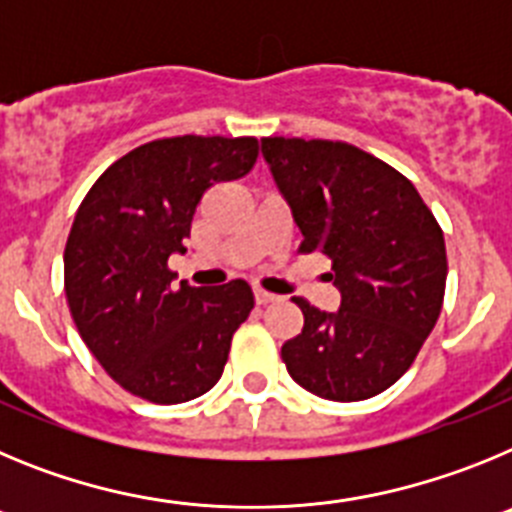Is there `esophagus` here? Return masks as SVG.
<instances>
[{"label":"esophagus","mask_w":512,"mask_h":512,"mask_svg":"<svg viewBox=\"0 0 512 512\" xmlns=\"http://www.w3.org/2000/svg\"><path fill=\"white\" fill-rule=\"evenodd\" d=\"M253 300H256V305H269V302H277L279 297L266 292V289H253Z\"/></svg>","instance_id":"esophagus-1"}]
</instances>
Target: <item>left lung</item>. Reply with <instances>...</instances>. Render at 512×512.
<instances>
[{
  "instance_id": "8db88e82",
  "label": "left lung",
  "mask_w": 512,
  "mask_h": 512,
  "mask_svg": "<svg viewBox=\"0 0 512 512\" xmlns=\"http://www.w3.org/2000/svg\"><path fill=\"white\" fill-rule=\"evenodd\" d=\"M302 233L300 251L333 261L341 307L292 297L302 333L282 346L289 377L336 402L374 397L408 372L441 315L446 243L410 179L341 140L261 138Z\"/></svg>"
}]
</instances>
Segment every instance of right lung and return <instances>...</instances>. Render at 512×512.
Masks as SVG:
<instances>
[{
	"instance_id": "add662e5",
	"label": "right lung",
	"mask_w": 512,
	"mask_h": 512,
	"mask_svg": "<svg viewBox=\"0 0 512 512\" xmlns=\"http://www.w3.org/2000/svg\"><path fill=\"white\" fill-rule=\"evenodd\" d=\"M256 156V138L151 140L117 158L81 202L63 251L66 300L81 341L130 395L176 405L223 374L251 287H176L169 256L187 251L202 194L246 176Z\"/></svg>"
}]
</instances>
